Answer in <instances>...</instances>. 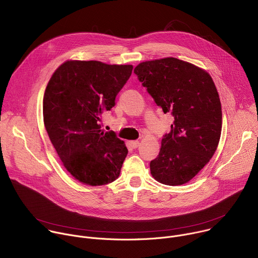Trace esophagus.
I'll return each mask as SVG.
<instances>
[{
    "label": "esophagus",
    "instance_id": "obj_1",
    "mask_svg": "<svg viewBox=\"0 0 258 258\" xmlns=\"http://www.w3.org/2000/svg\"><path fill=\"white\" fill-rule=\"evenodd\" d=\"M130 145L133 147V148H138V147L140 146V142L139 141H131Z\"/></svg>",
    "mask_w": 258,
    "mask_h": 258
}]
</instances>
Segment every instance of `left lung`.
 <instances>
[{
  "instance_id": "left-lung-1",
  "label": "left lung",
  "mask_w": 258,
  "mask_h": 258,
  "mask_svg": "<svg viewBox=\"0 0 258 258\" xmlns=\"http://www.w3.org/2000/svg\"><path fill=\"white\" fill-rule=\"evenodd\" d=\"M164 113L174 118L150 162L152 176L163 185L191 180L211 159L222 134V105L208 73L173 57L140 63L134 70Z\"/></svg>"
}]
</instances>
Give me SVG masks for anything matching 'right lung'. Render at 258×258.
Returning a JSON list of instances; mask_svg holds the SVG:
<instances>
[{"label":"right lung","mask_w":258,"mask_h":258,"mask_svg":"<svg viewBox=\"0 0 258 258\" xmlns=\"http://www.w3.org/2000/svg\"><path fill=\"white\" fill-rule=\"evenodd\" d=\"M133 65L69 60L53 73L43 101L44 123L68 172L90 186L115 180L127 155L114 132L104 133L103 111L130 79Z\"/></svg>","instance_id":"right-lung-1"}]
</instances>
